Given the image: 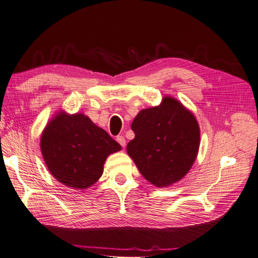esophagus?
I'll return each instance as SVG.
<instances>
[{"instance_id":"esophagus-1","label":"esophagus","mask_w":258,"mask_h":258,"mask_svg":"<svg viewBox=\"0 0 258 258\" xmlns=\"http://www.w3.org/2000/svg\"><path fill=\"white\" fill-rule=\"evenodd\" d=\"M116 142L120 144L122 147H125V145H126V141H125V138L123 136H117L116 137Z\"/></svg>"}]
</instances>
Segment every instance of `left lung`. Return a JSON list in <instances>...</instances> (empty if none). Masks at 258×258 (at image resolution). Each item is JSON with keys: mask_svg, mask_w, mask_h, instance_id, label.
Wrapping results in <instances>:
<instances>
[{"mask_svg": "<svg viewBox=\"0 0 258 258\" xmlns=\"http://www.w3.org/2000/svg\"><path fill=\"white\" fill-rule=\"evenodd\" d=\"M134 140L127 154L145 179L169 186L185 175L196 159L200 127L195 116L173 98L159 107L142 110L132 123Z\"/></svg>", "mask_w": 258, "mask_h": 258, "instance_id": "obj_1", "label": "left lung"}]
</instances>
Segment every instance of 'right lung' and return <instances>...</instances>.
Returning a JSON list of instances; mask_svg holds the SVG:
<instances>
[{"label":"right lung","instance_id":"obj_1","mask_svg":"<svg viewBox=\"0 0 258 258\" xmlns=\"http://www.w3.org/2000/svg\"><path fill=\"white\" fill-rule=\"evenodd\" d=\"M120 149V144L84 114H57L41 136V153L52 175L79 189L95 184L107 157Z\"/></svg>","mask_w":258,"mask_h":258}]
</instances>
